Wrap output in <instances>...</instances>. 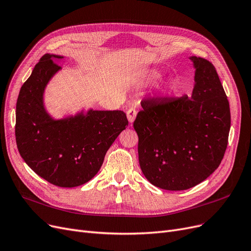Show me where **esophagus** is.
<instances>
[{"label": "esophagus", "mask_w": 251, "mask_h": 251, "mask_svg": "<svg viewBox=\"0 0 251 251\" xmlns=\"http://www.w3.org/2000/svg\"><path fill=\"white\" fill-rule=\"evenodd\" d=\"M126 116H127V120L129 124H133L134 120L137 116V110L135 108H129L126 111Z\"/></svg>", "instance_id": "1"}]
</instances>
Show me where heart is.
Wrapping results in <instances>:
<instances>
[{"instance_id":"b5f03b06","label":"heart","mask_w":251,"mask_h":251,"mask_svg":"<svg viewBox=\"0 0 251 251\" xmlns=\"http://www.w3.org/2000/svg\"><path fill=\"white\" fill-rule=\"evenodd\" d=\"M163 73L159 71V70H151L149 71L146 75V79L149 83H157L159 80H162L163 78ZM177 89V85L174 82H169L165 85H163L162 87L159 88V96L162 98H166V97H170L172 96Z\"/></svg>"}]
</instances>
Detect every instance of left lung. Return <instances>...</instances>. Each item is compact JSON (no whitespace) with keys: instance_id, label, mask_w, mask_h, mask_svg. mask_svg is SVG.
Returning <instances> with one entry per match:
<instances>
[{"instance_id":"1","label":"left lung","mask_w":251,"mask_h":251,"mask_svg":"<svg viewBox=\"0 0 251 251\" xmlns=\"http://www.w3.org/2000/svg\"><path fill=\"white\" fill-rule=\"evenodd\" d=\"M189 98L144 100L134 122L139 164L148 181L167 190L201 183L222 163L230 127L229 104L214 66L190 56Z\"/></svg>"}]
</instances>
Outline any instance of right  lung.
<instances>
[{
    "mask_svg": "<svg viewBox=\"0 0 251 251\" xmlns=\"http://www.w3.org/2000/svg\"><path fill=\"white\" fill-rule=\"evenodd\" d=\"M64 56L45 54L21 88L16 103L15 137L26 165L46 181L75 187L89 181L102 167L107 150L128 125L120 110L54 119L44 106L48 82L62 67Z\"/></svg>",
    "mask_w": 251,
    "mask_h": 251,
    "instance_id": "right-lung-1",
    "label": "right lung"
}]
</instances>
